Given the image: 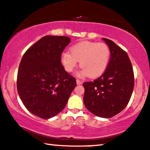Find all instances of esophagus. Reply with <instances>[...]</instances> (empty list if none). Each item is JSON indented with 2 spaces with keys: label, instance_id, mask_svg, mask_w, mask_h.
<instances>
[{
  "label": "esophagus",
  "instance_id": "1",
  "mask_svg": "<svg viewBox=\"0 0 150 150\" xmlns=\"http://www.w3.org/2000/svg\"><path fill=\"white\" fill-rule=\"evenodd\" d=\"M76 81H77V85H80V84H81V83H82V81H81V80H79V79H77Z\"/></svg>",
  "mask_w": 150,
  "mask_h": 150
}]
</instances>
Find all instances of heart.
Returning a JSON list of instances; mask_svg holds the SVG:
<instances>
[{"instance_id":"heart-1","label":"heart","mask_w":150,"mask_h":150,"mask_svg":"<svg viewBox=\"0 0 150 150\" xmlns=\"http://www.w3.org/2000/svg\"><path fill=\"white\" fill-rule=\"evenodd\" d=\"M110 58V50L103 42L81 41L71 47V52L64 51L61 62L67 72H72L79 61L81 75L97 77L104 73Z\"/></svg>"}]
</instances>
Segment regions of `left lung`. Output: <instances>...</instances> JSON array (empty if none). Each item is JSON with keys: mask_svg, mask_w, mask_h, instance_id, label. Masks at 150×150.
<instances>
[{"mask_svg": "<svg viewBox=\"0 0 150 150\" xmlns=\"http://www.w3.org/2000/svg\"><path fill=\"white\" fill-rule=\"evenodd\" d=\"M103 40L110 50L108 66L98 78L83 83V103L93 115L110 118L126 107L133 91L134 77L126 52L110 40Z\"/></svg>", "mask_w": 150, "mask_h": 150, "instance_id": "left-lung-1", "label": "left lung"}]
</instances>
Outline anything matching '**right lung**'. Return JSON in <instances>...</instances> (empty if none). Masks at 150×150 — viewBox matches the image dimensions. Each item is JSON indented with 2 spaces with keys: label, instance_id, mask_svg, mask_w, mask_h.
I'll return each mask as SVG.
<instances>
[{
  "label": "right lung",
  "instance_id": "right-lung-1",
  "mask_svg": "<svg viewBox=\"0 0 150 150\" xmlns=\"http://www.w3.org/2000/svg\"><path fill=\"white\" fill-rule=\"evenodd\" d=\"M70 42L69 37L46 35L27 50L20 63V98L30 112L42 119L62 111L77 86L61 63L62 53Z\"/></svg>",
  "mask_w": 150,
  "mask_h": 150
}]
</instances>
